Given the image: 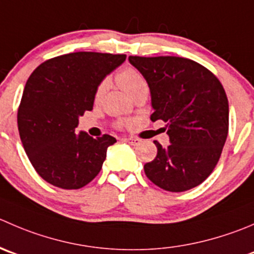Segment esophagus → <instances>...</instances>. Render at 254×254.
Segmentation results:
<instances>
[{
    "mask_svg": "<svg viewBox=\"0 0 254 254\" xmlns=\"http://www.w3.org/2000/svg\"><path fill=\"white\" fill-rule=\"evenodd\" d=\"M124 140L127 142H129V144H131V145H139L140 142H141V140L136 139V137H125Z\"/></svg>",
    "mask_w": 254,
    "mask_h": 254,
    "instance_id": "obj_1",
    "label": "esophagus"
}]
</instances>
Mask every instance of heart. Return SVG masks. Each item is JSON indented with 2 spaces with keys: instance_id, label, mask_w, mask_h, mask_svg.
I'll return each instance as SVG.
<instances>
[{
  "instance_id": "b5f03b06",
  "label": "heart",
  "mask_w": 254,
  "mask_h": 254,
  "mask_svg": "<svg viewBox=\"0 0 254 254\" xmlns=\"http://www.w3.org/2000/svg\"><path fill=\"white\" fill-rule=\"evenodd\" d=\"M117 80L118 83H119L120 87H122L131 98L136 97L140 93L149 92V84H147L145 77L139 72V70L135 69V68L132 67H127L124 68V69L120 70L117 74ZM107 88L108 82L107 80H103L99 84V87L97 88V92H95V100H97V102H99V100L102 99ZM119 124L127 125V122L122 120Z\"/></svg>"
}]
</instances>
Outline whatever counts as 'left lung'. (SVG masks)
I'll use <instances>...</instances> for the list:
<instances>
[{
	"instance_id": "obj_1",
	"label": "left lung",
	"mask_w": 254,
	"mask_h": 254,
	"mask_svg": "<svg viewBox=\"0 0 254 254\" xmlns=\"http://www.w3.org/2000/svg\"><path fill=\"white\" fill-rule=\"evenodd\" d=\"M145 77L152 122L166 123L170 144L144 165L156 186L182 192L202 184L220 160L228 134V100L220 80L203 65L181 57H129ZM165 129V130H166Z\"/></svg>"
}]
</instances>
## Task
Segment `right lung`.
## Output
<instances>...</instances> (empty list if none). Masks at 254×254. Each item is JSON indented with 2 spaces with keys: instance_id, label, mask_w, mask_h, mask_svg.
<instances>
[{
  "instance_id": "right-lung-1",
  "label": "right lung",
  "mask_w": 254,
  "mask_h": 254,
  "mask_svg": "<svg viewBox=\"0 0 254 254\" xmlns=\"http://www.w3.org/2000/svg\"><path fill=\"white\" fill-rule=\"evenodd\" d=\"M125 54L75 52L42 63L28 78L17 114L24 151L51 185L77 190L89 184L117 139L77 134L79 117L92 110L97 88Z\"/></svg>"
}]
</instances>
